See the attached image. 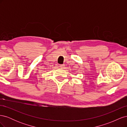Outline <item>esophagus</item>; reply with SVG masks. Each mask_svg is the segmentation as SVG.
Segmentation results:
<instances>
[{"mask_svg":"<svg viewBox=\"0 0 127 127\" xmlns=\"http://www.w3.org/2000/svg\"><path fill=\"white\" fill-rule=\"evenodd\" d=\"M59 67H60L61 68H64V64H59Z\"/></svg>","mask_w":127,"mask_h":127,"instance_id":"1","label":"esophagus"}]
</instances>
